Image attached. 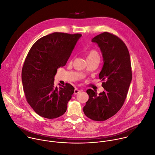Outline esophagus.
Listing matches in <instances>:
<instances>
[{"mask_svg":"<svg viewBox=\"0 0 155 155\" xmlns=\"http://www.w3.org/2000/svg\"><path fill=\"white\" fill-rule=\"evenodd\" d=\"M81 91V90H79V89H78V88H75L74 89V95H77L78 94H79V93Z\"/></svg>","mask_w":155,"mask_h":155,"instance_id":"1","label":"esophagus"}]
</instances>
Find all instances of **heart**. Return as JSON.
I'll return each instance as SVG.
<instances>
[{
    "label": "heart",
    "instance_id": "1",
    "mask_svg": "<svg viewBox=\"0 0 155 155\" xmlns=\"http://www.w3.org/2000/svg\"><path fill=\"white\" fill-rule=\"evenodd\" d=\"M87 60L90 59H100V55L98 52V51L96 49H92L90 51H89L87 53Z\"/></svg>",
    "mask_w": 155,
    "mask_h": 155
}]
</instances>
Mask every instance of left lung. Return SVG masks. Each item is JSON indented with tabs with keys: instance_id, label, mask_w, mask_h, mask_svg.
I'll list each match as a JSON object with an SVG mask.
<instances>
[{
	"instance_id": "8db88e82",
	"label": "left lung",
	"mask_w": 155,
	"mask_h": 155,
	"mask_svg": "<svg viewBox=\"0 0 155 155\" xmlns=\"http://www.w3.org/2000/svg\"><path fill=\"white\" fill-rule=\"evenodd\" d=\"M103 54L104 65L99 74L104 91L97 95L91 89L83 110L94 121H104L116 114L127 98L132 79L131 64L127 46L117 36L103 32L92 39Z\"/></svg>"
}]
</instances>
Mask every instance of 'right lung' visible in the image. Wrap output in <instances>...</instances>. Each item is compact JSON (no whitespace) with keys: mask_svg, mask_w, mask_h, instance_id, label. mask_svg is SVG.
Returning a JSON list of instances; mask_svg holds the SVG:
<instances>
[{"mask_svg":"<svg viewBox=\"0 0 155 155\" xmlns=\"http://www.w3.org/2000/svg\"><path fill=\"white\" fill-rule=\"evenodd\" d=\"M80 34L54 32L38 40L29 50L22 69L26 100L41 117L55 118L64 115L74 88L68 83L54 85L57 68L66 65Z\"/></svg>","mask_w":155,"mask_h":155,"instance_id":"add662e5","label":"right lung"}]
</instances>
